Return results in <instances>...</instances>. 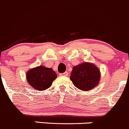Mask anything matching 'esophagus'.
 I'll list each match as a JSON object with an SVG mask.
<instances>
[{
    "instance_id": "obj_1",
    "label": "esophagus",
    "mask_w": 129,
    "mask_h": 129,
    "mask_svg": "<svg viewBox=\"0 0 129 129\" xmlns=\"http://www.w3.org/2000/svg\"><path fill=\"white\" fill-rule=\"evenodd\" d=\"M60 76H68V73L67 72H64V73H60Z\"/></svg>"
}]
</instances>
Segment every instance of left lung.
<instances>
[{"instance_id": "obj_1", "label": "left lung", "mask_w": 129, "mask_h": 129, "mask_svg": "<svg viewBox=\"0 0 129 129\" xmlns=\"http://www.w3.org/2000/svg\"><path fill=\"white\" fill-rule=\"evenodd\" d=\"M101 72L99 68L91 62H82L73 68L70 80L78 89L88 91L99 84Z\"/></svg>"}]
</instances>
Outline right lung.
Here are the masks:
<instances>
[{
	"label": "right lung",
	"instance_id": "1",
	"mask_svg": "<svg viewBox=\"0 0 129 129\" xmlns=\"http://www.w3.org/2000/svg\"><path fill=\"white\" fill-rule=\"evenodd\" d=\"M26 78L29 85L42 91L51 86L52 82L57 78V75L52 68L39 66L29 70L26 72Z\"/></svg>",
	"mask_w": 129,
	"mask_h": 129
}]
</instances>
